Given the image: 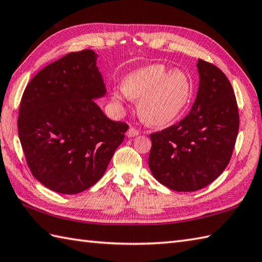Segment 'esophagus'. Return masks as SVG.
<instances>
[{"label": "esophagus", "instance_id": "1", "mask_svg": "<svg viewBox=\"0 0 262 262\" xmlns=\"http://www.w3.org/2000/svg\"><path fill=\"white\" fill-rule=\"evenodd\" d=\"M138 134H140V130H137L136 128H134V127H130L129 129L127 130V136L128 137H134V136H137Z\"/></svg>", "mask_w": 262, "mask_h": 262}]
</instances>
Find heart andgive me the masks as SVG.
I'll return each instance as SVG.
<instances>
[{
  "label": "heart",
  "mask_w": 262,
  "mask_h": 262,
  "mask_svg": "<svg viewBox=\"0 0 262 262\" xmlns=\"http://www.w3.org/2000/svg\"><path fill=\"white\" fill-rule=\"evenodd\" d=\"M191 96V82L186 72L169 71L163 64H151L128 75L122 91L113 98L122 104L127 98L138 100V114L144 121L155 127L171 124L181 114Z\"/></svg>",
  "instance_id": "obj_1"
}]
</instances>
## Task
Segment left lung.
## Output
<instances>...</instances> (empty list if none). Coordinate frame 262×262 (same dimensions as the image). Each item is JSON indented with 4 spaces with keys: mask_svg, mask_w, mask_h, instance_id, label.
<instances>
[{
    "mask_svg": "<svg viewBox=\"0 0 262 262\" xmlns=\"http://www.w3.org/2000/svg\"><path fill=\"white\" fill-rule=\"evenodd\" d=\"M199 88L185 118L152 133L148 165L160 183L174 191H196L229 164L238 132L234 91L214 64L198 59Z\"/></svg>",
    "mask_w": 262,
    "mask_h": 262,
    "instance_id": "8db88e82",
    "label": "left lung"
}]
</instances>
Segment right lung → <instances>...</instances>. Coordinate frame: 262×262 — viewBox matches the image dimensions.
Wrapping results in <instances>:
<instances>
[{"mask_svg":"<svg viewBox=\"0 0 262 262\" xmlns=\"http://www.w3.org/2000/svg\"><path fill=\"white\" fill-rule=\"evenodd\" d=\"M97 56L91 49L65 55L39 71L21 99L18 132L27 164L59 193L82 192L101 179L128 129L94 102L105 94Z\"/></svg>","mask_w":262,"mask_h":262,"instance_id":"1","label":"right lung"}]
</instances>
